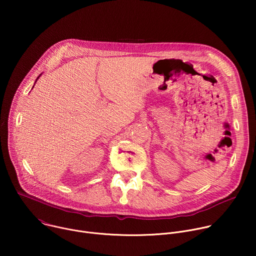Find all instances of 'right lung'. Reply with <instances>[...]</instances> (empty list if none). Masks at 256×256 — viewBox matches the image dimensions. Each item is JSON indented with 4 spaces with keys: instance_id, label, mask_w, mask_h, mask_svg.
<instances>
[{
    "instance_id": "obj_1",
    "label": "right lung",
    "mask_w": 256,
    "mask_h": 256,
    "mask_svg": "<svg viewBox=\"0 0 256 256\" xmlns=\"http://www.w3.org/2000/svg\"><path fill=\"white\" fill-rule=\"evenodd\" d=\"M40 76H38V78H40ZM38 79H36V81H38ZM35 83H36V82H35Z\"/></svg>"
}]
</instances>
